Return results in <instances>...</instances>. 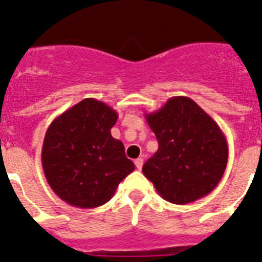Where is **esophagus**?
<instances>
[{
  "label": "esophagus",
  "instance_id": "esophagus-1",
  "mask_svg": "<svg viewBox=\"0 0 262 262\" xmlns=\"http://www.w3.org/2000/svg\"><path fill=\"white\" fill-rule=\"evenodd\" d=\"M135 166L136 169L140 170L141 167H143V158H136L135 160Z\"/></svg>",
  "mask_w": 262,
  "mask_h": 262
}]
</instances>
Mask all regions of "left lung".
Returning <instances> with one entry per match:
<instances>
[{"label":"left lung","mask_w":262,"mask_h":262,"mask_svg":"<svg viewBox=\"0 0 262 262\" xmlns=\"http://www.w3.org/2000/svg\"><path fill=\"white\" fill-rule=\"evenodd\" d=\"M145 119L158 149L143 172L158 195L178 205L193 203L218 186L225 174L229 145L214 119L186 96L169 98Z\"/></svg>","instance_id":"8db88e82"}]
</instances>
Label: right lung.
I'll list each match as a JSON object with an SVG mask.
<instances>
[{"mask_svg":"<svg viewBox=\"0 0 262 262\" xmlns=\"http://www.w3.org/2000/svg\"><path fill=\"white\" fill-rule=\"evenodd\" d=\"M117 119L109 105L84 98L48 127L42 170L50 188L64 203L83 209L104 205L135 170L123 143L110 134Z\"/></svg>","mask_w":262,"mask_h":262,"instance_id":"obj_1","label":"right lung"}]
</instances>
